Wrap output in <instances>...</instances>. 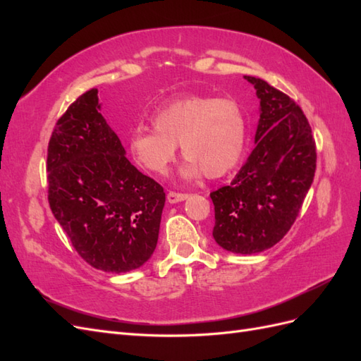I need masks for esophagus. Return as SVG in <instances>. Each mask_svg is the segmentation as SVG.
<instances>
[{
  "instance_id": "esophagus-1",
  "label": "esophagus",
  "mask_w": 361,
  "mask_h": 361,
  "mask_svg": "<svg viewBox=\"0 0 361 361\" xmlns=\"http://www.w3.org/2000/svg\"><path fill=\"white\" fill-rule=\"evenodd\" d=\"M188 197V194H183V192H174V191H170L167 194V200L170 203H178V202H182Z\"/></svg>"
}]
</instances>
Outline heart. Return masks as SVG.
I'll use <instances>...</instances> for the list:
<instances>
[{"label":"heart","mask_w":361,"mask_h":361,"mask_svg":"<svg viewBox=\"0 0 361 361\" xmlns=\"http://www.w3.org/2000/svg\"><path fill=\"white\" fill-rule=\"evenodd\" d=\"M155 129H135L129 137L130 157L141 169L162 176L176 158L178 145L187 158L183 176L203 171L220 178L241 159L247 141L244 110L232 97L190 94L174 99L152 117Z\"/></svg>","instance_id":"b5f03b06"}]
</instances>
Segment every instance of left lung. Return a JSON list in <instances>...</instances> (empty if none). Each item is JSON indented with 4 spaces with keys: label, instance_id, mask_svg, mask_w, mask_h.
Wrapping results in <instances>:
<instances>
[{
    "label": "left lung",
    "instance_id": "obj_1",
    "mask_svg": "<svg viewBox=\"0 0 361 361\" xmlns=\"http://www.w3.org/2000/svg\"><path fill=\"white\" fill-rule=\"evenodd\" d=\"M260 99L256 147L231 185L211 192L214 239L256 255L276 245L297 220L316 170L312 128L300 105L267 81L245 76Z\"/></svg>",
    "mask_w": 361,
    "mask_h": 361
}]
</instances>
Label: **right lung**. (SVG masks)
<instances>
[{
  "mask_svg": "<svg viewBox=\"0 0 361 361\" xmlns=\"http://www.w3.org/2000/svg\"><path fill=\"white\" fill-rule=\"evenodd\" d=\"M99 110L97 89H90L57 120L48 145V202L76 253L118 274L155 251L166 192L128 161Z\"/></svg>",
  "mask_w": 361,
  "mask_h": 361,
  "instance_id": "1",
  "label": "right lung"
}]
</instances>
